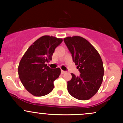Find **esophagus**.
Listing matches in <instances>:
<instances>
[{
  "label": "esophagus",
  "instance_id": "obj_1",
  "mask_svg": "<svg viewBox=\"0 0 123 123\" xmlns=\"http://www.w3.org/2000/svg\"><path fill=\"white\" fill-rule=\"evenodd\" d=\"M66 73V71H63V70H61V74H65V73Z\"/></svg>",
  "mask_w": 123,
  "mask_h": 123
}]
</instances>
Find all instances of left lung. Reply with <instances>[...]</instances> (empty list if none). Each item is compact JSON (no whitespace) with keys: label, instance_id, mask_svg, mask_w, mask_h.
<instances>
[{"label":"left lung","instance_id":"obj_1","mask_svg":"<svg viewBox=\"0 0 123 123\" xmlns=\"http://www.w3.org/2000/svg\"><path fill=\"white\" fill-rule=\"evenodd\" d=\"M64 41L80 73L79 76L71 74V80L67 82L68 92L77 99H89L97 93L102 83L104 69L100 55L81 37H67Z\"/></svg>","mask_w":123,"mask_h":123}]
</instances>
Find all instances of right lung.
Listing matches in <instances>:
<instances>
[{"label": "right lung", "mask_w": 123, "mask_h": 123, "mask_svg": "<svg viewBox=\"0 0 123 123\" xmlns=\"http://www.w3.org/2000/svg\"><path fill=\"white\" fill-rule=\"evenodd\" d=\"M62 38L43 36L29 47L19 62L18 75L26 90L36 96H43L54 89L55 80L61 74L59 68L52 69L46 62L52 59Z\"/></svg>", "instance_id": "obj_1"}]
</instances>
